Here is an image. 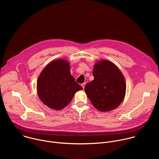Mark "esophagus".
Returning <instances> with one entry per match:
<instances>
[{"label":"esophagus","mask_w":159,"mask_h":159,"mask_svg":"<svg viewBox=\"0 0 159 159\" xmlns=\"http://www.w3.org/2000/svg\"><path fill=\"white\" fill-rule=\"evenodd\" d=\"M85 83H82V84H81V85H82V87H83L84 89V87H85Z\"/></svg>","instance_id":"obj_1"}]
</instances>
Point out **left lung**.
<instances>
[{"label": "left lung", "instance_id": "left-lung-1", "mask_svg": "<svg viewBox=\"0 0 159 159\" xmlns=\"http://www.w3.org/2000/svg\"><path fill=\"white\" fill-rule=\"evenodd\" d=\"M94 79L85 85V92L93 105L102 112L115 109L126 94L125 77L118 67L107 60L97 61L94 66Z\"/></svg>", "mask_w": 159, "mask_h": 159}]
</instances>
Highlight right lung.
<instances>
[{
  "label": "right lung",
  "mask_w": 159,
  "mask_h": 159,
  "mask_svg": "<svg viewBox=\"0 0 159 159\" xmlns=\"http://www.w3.org/2000/svg\"><path fill=\"white\" fill-rule=\"evenodd\" d=\"M70 69L69 61L57 59L45 66L38 77V97L51 109H62L70 103L76 92L83 89L75 82Z\"/></svg>",
  "instance_id": "1"
}]
</instances>
